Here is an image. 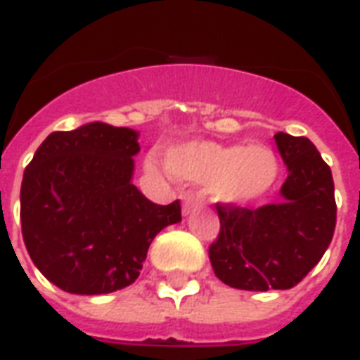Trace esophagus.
<instances>
[{
  "mask_svg": "<svg viewBox=\"0 0 360 360\" xmlns=\"http://www.w3.org/2000/svg\"><path fill=\"white\" fill-rule=\"evenodd\" d=\"M198 208H200V200L193 193H187L183 196V214H191V212L198 210Z\"/></svg>",
  "mask_w": 360,
  "mask_h": 360,
  "instance_id": "obj_1",
  "label": "esophagus"
}]
</instances>
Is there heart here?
<instances>
[{"instance_id": "b5f03b06", "label": "heart", "mask_w": 360, "mask_h": 360, "mask_svg": "<svg viewBox=\"0 0 360 360\" xmlns=\"http://www.w3.org/2000/svg\"><path fill=\"white\" fill-rule=\"evenodd\" d=\"M167 169L188 183H208L216 200L243 204L266 193L278 175V162L264 146H224L191 142L169 150Z\"/></svg>"}]
</instances>
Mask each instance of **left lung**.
<instances>
[{"label": "left lung", "mask_w": 360, "mask_h": 360, "mask_svg": "<svg viewBox=\"0 0 360 360\" xmlns=\"http://www.w3.org/2000/svg\"><path fill=\"white\" fill-rule=\"evenodd\" d=\"M285 162L281 202L257 210L218 202L219 233L212 268L224 283L247 291L291 289L324 257L335 229L330 165L307 136L276 134Z\"/></svg>", "instance_id": "1"}]
</instances>
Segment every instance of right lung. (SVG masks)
Returning <instances> with one entry per match:
<instances>
[{"mask_svg": "<svg viewBox=\"0 0 360 360\" xmlns=\"http://www.w3.org/2000/svg\"><path fill=\"white\" fill-rule=\"evenodd\" d=\"M136 133L89 123L38 146L20 185V229L44 278L67 293L102 295L139 278L152 239L181 221L131 183Z\"/></svg>", "mask_w": 360, "mask_h": 360, "instance_id": "add662e5", "label": "right lung"}]
</instances>
